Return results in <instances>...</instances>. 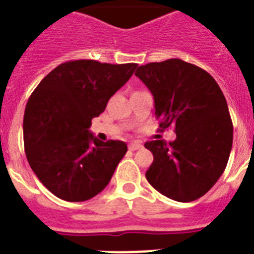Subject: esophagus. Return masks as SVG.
Returning a JSON list of instances; mask_svg holds the SVG:
<instances>
[{
	"instance_id": "34e87169",
	"label": "esophagus",
	"mask_w": 254,
	"mask_h": 254,
	"mask_svg": "<svg viewBox=\"0 0 254 254\" xmlns=\"http://www.w3.org/2000/svg\"><path fill=\"white\" fill-rule=\"evenodd\" d=\"M142 147V143L138 142V141H134V142H131L128 145V149L131 150V151H134V150H138Z\"/></svg>"
}]
</instances>
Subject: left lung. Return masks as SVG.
I'll return each instance as SVG.
<instances>
[{
	"mask_svg": "<svg viewBox=\"0 0 254 254\" xmlns=\"http://www.w3.org/2000/svg\"><path fill=\"white\" fill-rule=\"evenodd\" d=\"M134 75L154 96L161 128L177 138L145 143L154 155L146 179L161 194L190 202L212 188L226 168L233 123L223 91L205 69L179 58L140 66Z\"/></svg>",
	"mask_w": 254,
	"mask_h": 254,
	"instance_id": "left-lung-1",
	"label": "left lung"
}]
</instances>
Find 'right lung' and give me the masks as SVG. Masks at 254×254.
<instances>
[{"instance_id": "obj_1", "label": "right lung", "mask_w": 254, "mask_h": 254, "mask_svg": "<svg viewBox=\"0 0 254 254\" xmlns=\"http://www.w3.org/2000/svg\"><path fill=\"white\" fill-rule=\"evenodd\" d=\"M136 67L69 61L51 71L29 98L22 123L26 159L58 198L86 201L111 181L127 145L117 140L103 142L89 127Z\"/></svg>"}]
</instances>
